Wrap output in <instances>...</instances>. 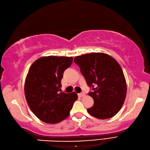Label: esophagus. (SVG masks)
<instances>
[{
    "label": "esophagus",
    "instance_id": "esophagus-1",
    "mask_svg": "<svg viewBox=\"0 0 150 150\" xmlns=\"http://www.w3.org/2000/svg\"><path fill=\"white\" fill-rule=\"evenodd\" d=\"M78 96H79V97L82 98V97H83V96H85V93H80L78 94Z\"/></svg>",
    "mask_w": 150,
    "mask_h": 150
}]
</instances>
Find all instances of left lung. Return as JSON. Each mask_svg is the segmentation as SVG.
<instances>
[{"mask_svg":"<svg viewBox=\"0 0 150 150\" xmlns=\"http://www.w3.org/2000/svg\"><path fill=\"white\" fill-rule=\"evenodd\" d=\"M92 92L94 105L87 109L92 116L107 119L115 116L124 104L127 94L125 79L120 64L112 56L93 52L74 58Z\"/></svg>","mask_w":150,"mask_h":150,"instance_id":"left-lung-1","label":"left lung"}]
</instances>
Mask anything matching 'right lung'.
<instances>
[{"label": "right lung", "instance_id": "1", "mask_svg": "<svg viewBox=\"0 0 150 150\" xmlns=\"http://www.w3.org/2000/svg\"><path fill=\"white\" fill-rule=\"evenodd\" d=\"M72 57L49 56L37 59L30 67L25 83V94L30 110L42 122L57 124L67 118L78 96L61 91L64 70Z\"/></svg>", "mask_w": 150, "mask_h": 150}]
</instances>
